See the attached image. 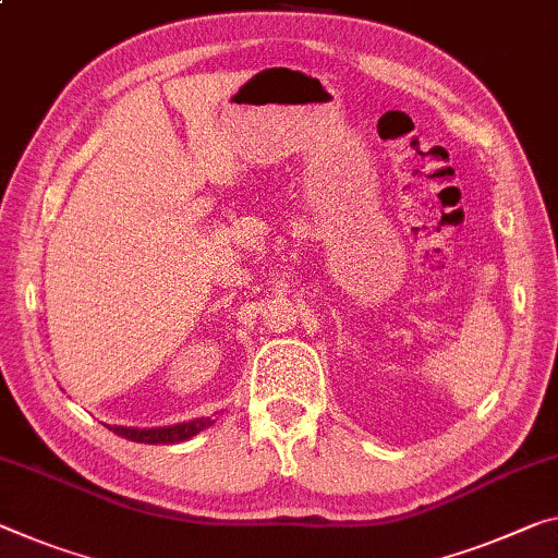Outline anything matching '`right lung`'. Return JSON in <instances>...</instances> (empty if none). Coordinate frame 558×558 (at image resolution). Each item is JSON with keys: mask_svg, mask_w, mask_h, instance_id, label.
Here are the masks:
<instances>
[{"mask_svg": "<svg viewBox=\"0 0 558 558\" xmlns=\"http://www.w3.org/2000/svg\"><path fill=\"white\" fill-rule=\"evenodd\" d=\"M210 424H216L214 417H196L189 422H179V424H168V427H121V424H106L113 435L126 437L131 441H141V445H179V441H185L191 437L201 435L203 429H208Z\"/></svg>", "mask_w": 558, "mask_h": 558, "instance_id": "1", "label": "right lung"}]
</instances>
